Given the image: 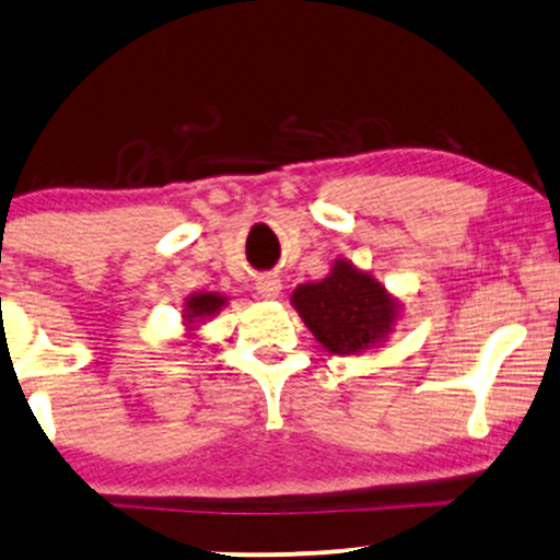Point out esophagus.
<instances>
[{
    "label": "esophagus",
    "mask_w": 560,
    "mask_h": 560,
    "mask_svg": "<svg viewBox=\"0 0 560 560\" xmlns=\"http://www.w3.org/2000/svg\"><path fill=\"white\" fill-rule=\"evenodd\" d=\"M256 291L266 299H273L279 296L281 291V279L277 277V273H261V277L256 279Z\"/></svg>",
    "instance_id": "34e87169"
}]
</instances>
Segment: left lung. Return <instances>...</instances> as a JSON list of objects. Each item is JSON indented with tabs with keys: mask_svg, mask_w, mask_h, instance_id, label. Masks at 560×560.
<instances>
[{
	"mask_svg": "<svg viewBox=\"0 0 560 560\" xmlns=\"http://www.w3.org/2000/svg\"><path fill=\"white\" fill-rule=\"evenodd\" d=\"M291 302L316 341L337 354H354L377 345L397 316V304L385 287L349 261L334 264L329 277L319 283H302Z\"/></svg>",
	"mask_w": 560,
	"mask_h": 560,
	"instance_id": "8db88e82",
	"label": "left lung"
}]
</instances>
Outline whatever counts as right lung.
Wrapping results in <instances>:
<instances>
[{
  "mask_svg": "<svg viewBox=\"0 0 560 560\" xmlns=\"http://www.w3.org/2000/svg\"><path fill=\"white\" fill-rule=\"evenodd\" d=\"M223 304H226V299L219 296V294L190 296L188 304H186V319L190 324H196L198 319H203V316H213L215 312H221Z\"/></svg>",
  "mask_w": 560,
  "mask_h": 560,
  "instance_id": "1",
  "label": "right lung"
}]
</instances>
